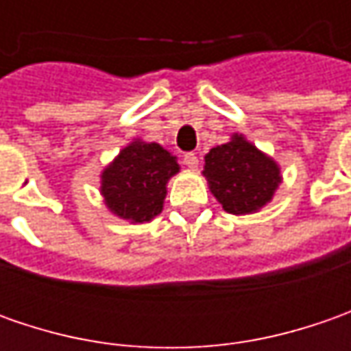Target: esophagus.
<instances>
[{
	"mask_svg": "<svg viewBox=\"0 0 351 351\" xmlns=\"http://www.w3.org/2000/svg\"><path fill=\"white\" fill-rule=\"evenodd\" d=\"M183 164L187 166V168L195 169L199 166V158H197L195 152H187V154L183 156Z\"/></svg>",
	"mask_w": 351,
	"mask_h": 351,
	"instance_id": "obj_1",
	"label": "esophagus"
}]
</instances>
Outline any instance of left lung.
Here are the masks:
<instances>
[{
  "label": "left lung",
  "instance_id": "1",
  "mask_svg": "<svg viewBox=\"0 0 351 351\" xmlns=\"http://www.w3.org/2000/svg\"><path fill=\"white\" fill-rule=\"evenodd\" d=\"M203 176L209 189L226 213H258L271 201L281 183V169L274 158L265 156L242 134L210 148L205 156Z\"/></svg>",
  "mask_w": 351,
  "mask_h": 351
}]
</instances>
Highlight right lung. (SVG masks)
Segmentation results:
<instances>
[{"mask_svg":"<svg viewBox=\"0 0 351 351\" xmlns=\"http://www.w3.org/2000/svg\"><path fill=\"white\" fill-rule=\"evenodd\" d=\"M180 171L178 158L156 142L134 141L103 169L107 209L130 223H148L162 213L166 183Z\"/></svg>","mask_w":351,"mask_h":351,"instance_id":"1","label":"right lung"}]
</instances>
